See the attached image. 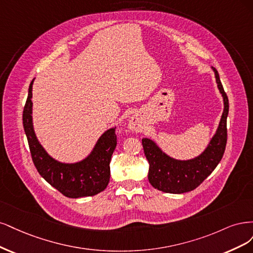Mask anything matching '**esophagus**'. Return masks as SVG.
Wrapping results in <instances>:
<instances>
[{"instance_id": "34e87169", "label": "esophagus", "mask_w": 253, "mask_h": 253, "mask_svg": "<svg viewBox=\"0 0 253 253\" xmlns=\"http://www.w3.org/2000/svg\"><path fill=\"white\" fill-rule=\"evenodd\" d=\"M144 129V124L142 123V121L140 120L137 116H133L130 118V120L128 121V131L130 132H142Z\"/></svg>"}]
</instances>
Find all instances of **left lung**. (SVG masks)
Masks as SVG:
<instances>
[{
    "label": "left lung",
    "mask_w": 253,
    "mask_h": 253,
    "mask_svg": "<svg viewBox=\"0 0 253 253\" xmlns=\"http://www.w3.org/2000/svg\"><path fill=\"white\" fill-rule=\"evenodd\" d=\"M211 69L214 72L217 89L223 97L224 109L215 133L204 151L189 160H177L168 156L151 138L144 137L142 140L144 153L149 163V183L160 191L181 194L195 189L211 174L223 158L227 143L229 103L217 70L212 66Z\"/></svg>",
    "instance_id": "8db88e82"
}]
</instances>
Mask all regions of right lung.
I'll return each instance as SVG.
<instances>
[{"label":"right lung","mask_w":253,"mask_h":253,"mask_svg":"<svg viewBox=\"0 0 253 253\" xmlns=\"http://www.w3.org/2000/svg\"><path fill=\"white\" fill-rule=\"evenodd\" d=\"M23 111V126L27 136L32 161L39 173L65 197L79 199L102 192L110 180V161L117 146L116 128L111 127L99 137L88 156L76 163L53 159L38 140L32 120V85Z\"/></svg>","instance_id":"add662e5"}]
</instances>
